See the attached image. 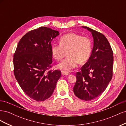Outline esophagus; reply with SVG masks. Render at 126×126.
<instances>
[{"instance_id": "esophagus-1", "label": "esophagus", "mask_w": 126, "mask_h": 126, "mask_svg": "<svg viewBox=\"0 0 126 126\" xmlns=\"http://www.w3.org/2000/svg\"><path fill=\"white\" fill-rule=\"evenodd\" d=\"M70 73L69 72H67V71H62V75L63 76H66V75H69Z\"/></svg>"}]
</instances>
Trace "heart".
<instances>
[{"instance_id": "1", "label": "heart", "mask_w": 126, "mask_h": 126, "mask_svg": "<svg viewBox=\"0 0 126 126\" xmlns=\"http://www.w3.org/2000/svg\"><path fill=\"white\" fill-rule=\"evenodd\" d=\"M51 55L56 61L63 59L67 52L68 57L57 65L58 69L71 71L88 60L92 52V43L88 37H82L75 33H68L60 39V44H53Z\"/></svg>"}]
</instances>
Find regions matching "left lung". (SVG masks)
Here are the masks:
<instances>
[{
    "instance_id": "8db88e82",
    "label": "left lung",
    "mask_w": 126,
    "mask_h": 126,
    "mask_svg": "<svg viewBox=\"0 0 126 126\" xmlns=\"http://www.w3.org/2000/svg\"><path fill=\"white\" fill-rule=\"evenodd\" d=\"M94 39L91 55L80 72L76 74L74 87L76 96L85 101L99 96L106 89L112 76L113 52L108 40L102 33L85 26Z\"/></svg>"
}]
</instances>
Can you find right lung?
Here are the masks:
<instances>
[{
	"instance_id": "right-lung-1",
	"label": "right lung",
	"mask_w": 126,
	"mask_h": 126,
	"mask_svg": "<svg viewBox=\"0 0 126 126\" xmlns=\"http://www.w3.org/2000/svg\"><path fill=\"white\" fill-rule=\"evenodd\" d=\"M58 31L41 27L27 33L14 55V75L24 92L37 101L50 97L61 77L59 70L46 72L52 63L51 42Z\"/></svg>"
}]
</instances>
